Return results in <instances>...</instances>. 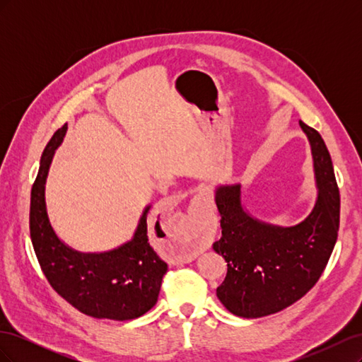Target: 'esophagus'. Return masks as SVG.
Returning a JSON list of instances; mask_svg holds the SVG:
<instances>
[{
	"label": "esophagus",
	"instance_id": "obj_1",
	"mask_svg": "<svg viewBox=\"0 0 362 362\" xmlns=\"http://www.w3.org/2000/svg\"><path fill=\"white\" fill-rule=\"evenodd\" d=\"M206 199L204 194H198V201L194 204V211L192 216V226L189 231H184L175 235L172 238V243L175 247V254L172 259L177 264H182V262L189 261L190 257L194 254V250H198L202 246L208 245V214H206Z\"/></svg>",
	"mask_w": 362,
	"mask_h": 362
}]
</instances>
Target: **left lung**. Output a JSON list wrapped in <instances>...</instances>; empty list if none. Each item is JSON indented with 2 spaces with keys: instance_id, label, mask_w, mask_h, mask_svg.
Returning <instances> with one entry per match:
<instances>
[{
  "instance_id": "8db88e82",
  "label": "left lung",
  "mask_w": 362,
  "mask_h": 362,
  "mask_svg": "<svg viewBox=\"0 0 362 362\" xmlns=\"http://www.w3.org/2000/svg\"><path fill=\"white\" fill-rule=\"evenodd\" d=\"M299 125L310 140L317 184L314 208L300 223L278 226L250 216L240 184H221L214 192L222 237L213 249L228 262L216 294L229 313L245 319L299 300L322 276L337 242L339 192L329 151L314 128Z\"/></svg>"
}]
</instances>
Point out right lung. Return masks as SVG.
<instances>
[{
    "label": "right lung",
    "mask_w": 362,
    "mask_h": 362,
    "mask_svg": "<svg viewBox=\"0 0 362 362\" xmlns=\"http://www.w3.org/2000/svg\"><path fill=\"white\" fill-rule=\"evenodd\" d=\"M68 125L57 129L43 149L31 189L30 235L36 257L51 287L76 310L95 319L133 320L157 303L168 264L148 240L146 205L129 242L107 252H80L64 245L51 226L45 184L56 149Z\"/></svg>",
    "instance_id": "obj_1"
}]
</instances>
